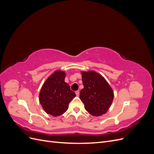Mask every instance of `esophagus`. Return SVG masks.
Returning <instances> with one entry per match:
<instances>
[{
	"instance_id": "1",
	"label": "esophagus",
	"mask_w": 154,
	"mask_h": 154,
	"mask_svg": "<svg viewBox=\"0 0 154 154\" xmlns=\"http://www.w3.org/2000/svg\"><path fill=\"white\" fill-rule=\"evenodd\" d=\"M75 93H76V95L77 96H79V94H80V92H79L78 91H76V92H75Z\"/></svg>"
}]
</instances>
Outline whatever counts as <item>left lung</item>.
<instances>
[{"instance_id": "left-lung-1", "label": "left lung", "mask_w": 154, "mask_h": 154, "mask_svg": "<svg viewBox=\"0 0 154 154\" xmlns=\"http://www.w3.org/2000/svg\"><path fill=\"white\" fill-rule=\"evenodd\" d=\"M84 88L80 98L85 110L94 116L105 114L112 103L114 91L105 78L94 71H81Z\"/></svg>"}]
</instances>
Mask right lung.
Masks as SVG:
<instances>
[{
    "mask_svg": "<svg viewBox=\"0 0 154 154\" xmlns=\"http://www.w3.org/2000/svg\"><path fill=\"white\" fill-rule=\"evenodd\" d=\"M66 73L57 70L47 78L39 93V101L48 114L57 117L66 112L75 92L65 82Z\"/></svg>",
    "mask_w": 154,
    "mask_h": 154,
    "instance_id": "obj_1",
    "label": "right lung"
}]
</instances>
